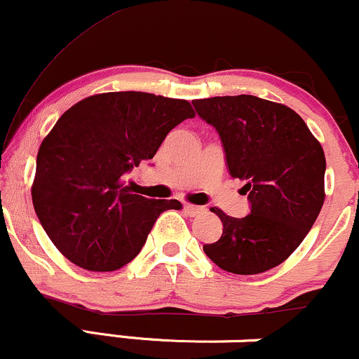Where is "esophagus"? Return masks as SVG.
<instances>
[{
  "mask_svg": "<svg viewBox=\"0 0 359 359\" xmlns=\"http://www.w3.org/2000/svg\"><path fill=\"white\" fill-rule=\"evenodd\" d=\"M184 211H185V214H187V216L196 217V216H201V214L205 212V209L201 208V205H194V204L185 203L184 204Z\"/></svg>",
  "mask_w": 359,
  "mask_h": 359,
  "instance_id": "esophagus-1",
  "label": "esophagus"
}]
</instances>
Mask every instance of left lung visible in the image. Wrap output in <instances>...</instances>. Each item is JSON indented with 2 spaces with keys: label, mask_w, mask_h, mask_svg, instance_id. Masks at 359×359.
<instances>
[{
  "label": "left lung",
  "mask_w": 359,
  "mask_h": 359,
  "mask_svg": "<svg viewBox=\"0 0 359 359\" xmlns=\"http://www.w3.org/2000/svg\"><path fill=\"white\" fill-rule=\"evenodd\" d=\"M197 114L219 133L229 174L245 180L248 216H226L216 243L204 253L222 270L257 275L275 269L299 248L323 208L325 156L304 119L285 104L262 97L192 101Z\"/></svg>",
  "instance_id": "left-lung-1"
}]
</instances>
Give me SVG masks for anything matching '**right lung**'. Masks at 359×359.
<instances>
[{
    "instance_id": "1",
    "label": "right lung",
    "mask_w": 359,
    "mask_h": 359,
    "mask_svg": "<svg viewBox=\"0 0 359 359\" xmlns=\"http://www.w3.org/2000/svg\"><path fill=\"white\" fill-rule=\"evenodd\" d=\"M194 116L189 101L137 90L94 94L62 114L39 148L32 201L65 258L90 271L121 269L142 251L156 217L182 208L131 194L123 177Z\"/></svg>"
}]
</instances>
